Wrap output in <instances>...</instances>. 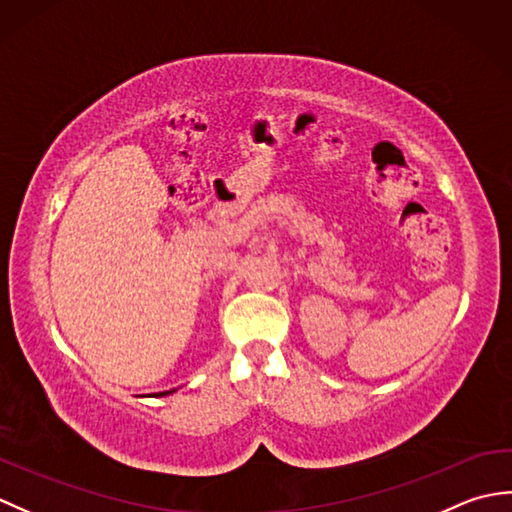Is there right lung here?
Returning <instances> with one entry per match:
<instances>
[{"mask_svg": "<svg viewBox=\"0 0 512 512\" xmlns=\"http://www.w3.org/2000/svg\"><path fill=\"white\" fill-rule=\"evenodd\" d=\"M171 391H176V389H169V391H160V394H156V396H167V394H171Z\"/></svg>", "mask_w": 512, "mask_h": 512, "instance_id": "add662e5", "label": "right lung"}]
</instances>
